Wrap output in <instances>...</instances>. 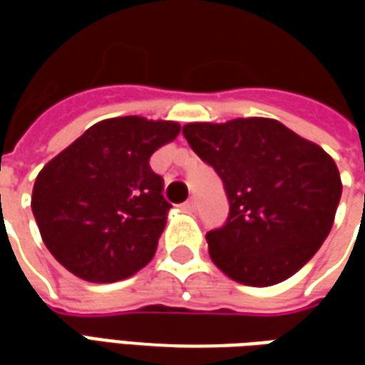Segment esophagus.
Returning a JSON list of instances; mask_svg holds the SVG:
<instances>
[{"mask_svg":"<svg viewBox=\"0 0 365 365\" xmlns=\"http://www.w3.org/2000/svg\"><path fill=\"white\" fill-rule=\"evenodd\" d=\"M183 209H185V211H190V213H193V211L197 209V203H195V199H187V201L183 203Z\"/></svg>","mask_w":365,"mask_h":365,"instance_id":"1","label":"esophagus"}]
</instances>
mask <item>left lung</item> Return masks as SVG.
Returning a JSON list of instances; mask_svg holds the SVG:
<instances>
[{
    "instance_id": "1",
    "label": "left lung",
    "mask_w": 365,
    "mask_h": 365,
    "mask_svg": "<svg viewBox=\"0 0 365 365\" xmlns=\"http://www.w3.org/2000/svg\"><path fill=\"white\" fill-rule=\"evenodd\" d=\"M183 136L215 168L229 219L207 232L209 256L252 287L285 282L329 237L342 195L340 174L319 144L266 117L187 123Z\"/></svg>"
}]
</instances>
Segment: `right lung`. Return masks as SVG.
<instances>
[{
	"instance_id": "add662e5",
	"label": "right lung",
	"mask_w": 365,
	"mask_h": 365,
	"mask_svg": "<svg viewBox=\"0 0 365 365\" xmlns=\"http://www.w3.org/2000/svg\"><path fill=\"white\" fill-rule=\"evenodd\" d=\"M180 128L138 115L99 120L38 172L31 209L43 242L68 272L111 283L152 260L170 203L148 160Z\"/></svg>"
}]
</instances>
